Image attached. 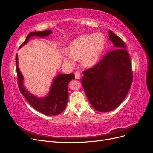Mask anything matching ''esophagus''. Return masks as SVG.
<instances>
[{
    "label": "esophagus",
    "mask_w": 153,
    "mask_h": 153,
    "mask_svg": "<svg viewBox=\"0 0 153 153\" xmlns=\"http://www.w3.org/2000/svg\"><path fill=\"white\" fill-rule=\"evenodd\" d=\"M75 78H76V79H80V78H81L80 73L78 72V71H76V72L75 73Z\"/></svg>",
    "instance_id": "obj_1"
}]
</instances>
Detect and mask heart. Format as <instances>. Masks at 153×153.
<instances>
[{
    "mask_svg": "<svg viewBox=\"0 0 153 153\" xmlns=\"http://www.w3.org/2000/svg\"><path fill=\"white\" fill-rule=\"evenodd\" d=\"M106 47V39L101 33L83 34L73 40L68 47L69 55L64 61L73 64L80 58L82 66L91 68L98 62Z\"/></svg>",
    "mask_w": 153,
    "mask_h": 153,
    "instance_id": "b5f03b06",
    "label": "heart"
}]
</instances>
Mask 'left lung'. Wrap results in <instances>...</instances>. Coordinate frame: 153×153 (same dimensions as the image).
I'll return each mask as SVG.
<instances>
[{
  "instance_id": "left-lung-1",
  "label": "left lung",
  "mask_w": 153,
  "mask_h": 153,
  "mask_svg": "<svg viewBox=\"0 0 153 153\" xmlns=\"http://www.w3.org/2000/svg\"><path fill=\"white\" fill-rule=\"evenodd\" d=\"M114 46L92 68L83 72L82 84L91 105L101 112H108L122 103L130 89L133 73L124 41L110 30Z\"/></svg>"
}]
</instances>
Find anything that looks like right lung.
<instances>
[{
	"mask_svg": "<svg viewBox=\"0 0 153 153\" xmlns=\"http://www.w3.org/2000/svg\"><path fill=\"white\" fill-rule=\"evenodd\" d=\"M52 33L51 30L41 32H32L27 36L20 48L27 43L32 37L46 38ZM18 55H16V73L18 80V87L22 94L29 103L36 110L46 115H57L65 109L68 100V85L69 82L75 79L73 73H60L55 76L51 84L48 93L44 97H38L27 90L24 85V76L18 67Z\"/></svg>",
	"mask_w": 153,
	"mask_h": 153,
	"instance_id": "1",
	"label": "right lung"
}]
</instances>
